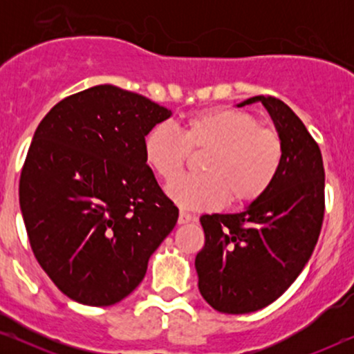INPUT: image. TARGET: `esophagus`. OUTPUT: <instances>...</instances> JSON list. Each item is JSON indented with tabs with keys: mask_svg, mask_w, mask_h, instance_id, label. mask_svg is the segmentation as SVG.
Here are the masks:
<instances>
[{
	"mask_svg": "<svg viewBox=\"0 0 354 354\" xmlns=\"http://www.w3.org/2000/svg\"><path fill=\"white\" fill-rule=\"evenodd\" d=\"M195 221V216L190 214V212H185V211H180V214H178V224L183 225V224H188V222Z\"/></svg>",
	"mask_w": 354,
	"mask_h": 354,
	"instance_id": "obj_1",
	"label": "esophagus"
}]
</instances>
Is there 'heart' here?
I'll return each instance as SVG.
<instances>
[{"label":"heart","mask_w":354,"mask_h":354,"mask_svg":"<svg viewBox=\"0 0 354 354\" xmlns=\"http://www.w3.org/2000/svg\"><path fill=\"white\" fill-rule=\"evenodd\" d=\"M207 151L203 176L169 183L167 196L187 209H209L229 200L253 203L272 187L283 164V143L272 129L245 111L212 108L192 114L180 133L159 124L143 140L145 161L162 180L171 182L185 167L187 153Z\"/></svg>","instance_id":"b5f03b06"}]
</instances>
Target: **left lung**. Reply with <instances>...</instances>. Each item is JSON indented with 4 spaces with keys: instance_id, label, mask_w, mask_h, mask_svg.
<instances>
[{
    "instance_id": "8db88e82",
    "label": "left lung",
    "mask_w": 354,
    "mask_h": 354,
    "mask_svg": "<svg viewBox=\"0 0 354 354\" xmlns=\"http://www.w3.org/2000/svg\"><path fill=\"white\" fill-rule=\"evenodd\" d=\"M261 101L283 143V164L272 187L235 214H205V246L196 254L198 288L216 311L246 314L275 301L311 258L324 219L319 145L301 119L274 96Z\"/></svg>"
}]
</instances>
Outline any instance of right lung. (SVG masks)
Wrapping results in <instances>:
<instances>
[{
	"label": "right lung",
	"instance_id": "1",
	"mask_svg": "<svg viewBox=\"0 0 354 354\" xmlns=\"http://www.w3.org/2000/svg\"><path fill=\"white\" fill-rule=\"evenodd\" d=\"M172 115L114 85L53 106L35 130L19 201L38 264L77 303L111 306L133 292L178 209L145 161L143 140Z\"/></svg>",
	"mask_w": 354,
	"mask_h": 354
}]
</instances>
